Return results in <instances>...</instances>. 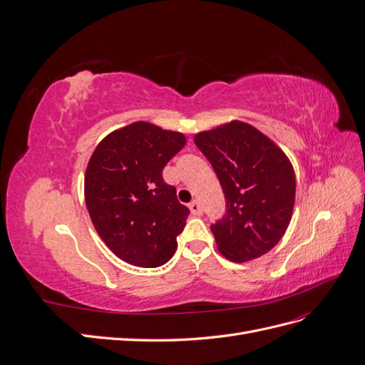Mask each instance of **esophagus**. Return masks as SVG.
I'll list each match as a JSON object with an SVG mask.
<instances>
[{"instance_id": "1", "label": "esophagus", "mask_w": 365, "mask_h": 365, "mask_svg": "<svg viewBox=\"0 0 365 365\" xmlns=\"http://www.w3.org/2000/svg\"><path fill=\"white\" fill-rule=\"evenodd\" d=\"M189 208H190L192 215H195V216H201L202 215V205L197 202V201H192L189 204Z\"/></svg>"}]
</instances>
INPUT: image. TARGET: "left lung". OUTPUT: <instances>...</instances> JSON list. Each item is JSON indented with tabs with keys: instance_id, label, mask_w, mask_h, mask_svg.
Returning a JSON list of instances; mask_svg holds the SVG:
<instances>
[{
	"instance_id": "8db88e82",
	"label": "left lung",
	"mask_w": 365,
	"mask_h": 365,
	"mask_svg": "<svg viewBox=\"0 0 365 365\" xmlns=\"http://www.w3.org/2000/svg\"><path fill=\"white\" fill-rule=\"evenodd\" d=\"M195 145L212 164L225 196L224 216L210 225L219 251L237 263L267 254L291 222L295 175L289 160L242 121L201 132Z\"/></svg>"
}]
</instances>
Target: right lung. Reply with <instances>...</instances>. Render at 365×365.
Instances as JSON below:
<instances>
[{
  "label": "right lung",
  "instance_id": "1",
  "mask_svg": "<svg viewBox=\"0 0 365 365\" xmlns=\"http://www.w3.org/2000/svg\"><path fill=\"white\" fill-rule=\"evenodd\" d=\"M185 145L180 132L137 121L102 140L88 163L85 201L98 236L117 257L141 268L169 262L190 210L163 180Z\"/></svg>",
  "mask_w": 365,
  "mask_h": 365
}]
</instances>
